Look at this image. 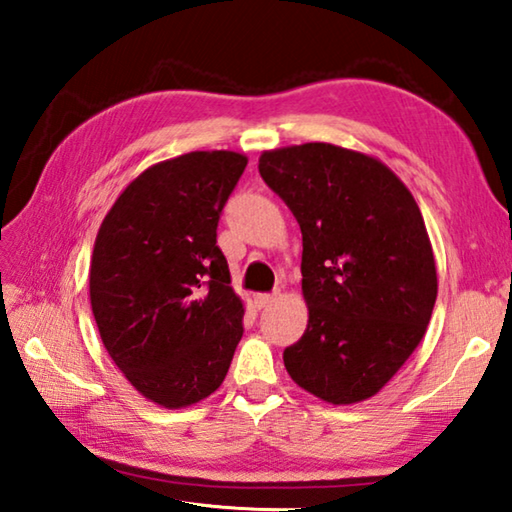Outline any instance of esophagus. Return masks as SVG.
Instances as JSON below:
<instances>
[{"mask_svg": "<svg viewBox=\"0 0 512 512\" xmlns=\"http://www.w3.org/2000/svg\"><path fill=\"white\" fill-rule=\"evenodd\" d=\"M275 298H277V291H273V293H259V296L255 298V305H257V309H264V307L271 305Z\"/></svg>", "mask_w": 512, "mask_h": 512, "instance_id": "esophagus-1", "label": "esophagus"}]
</instances>
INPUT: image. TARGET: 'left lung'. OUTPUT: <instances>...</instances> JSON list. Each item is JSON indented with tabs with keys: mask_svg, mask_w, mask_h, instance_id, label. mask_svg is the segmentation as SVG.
<instances>
[{
	"mask_svg": "<svg viewBox=\"0 0 512 512\" xmlns=\"http://www.w3.org/2000/svg\"><path fill=\"white\" fill-rule=\"evenodd\" d=\"M259 173L302 230L309 323L284 366L320 400H368L418 348L436 305L420 207L386 164L334 144L266 151Z\"/></svg>",
	"mask_w": 512,
	"mask_h": 512,
	"instance_id": "8db88e82",
	"label": "left lung"
}]
</instances>
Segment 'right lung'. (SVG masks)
Returning a JSON list of instances; mask_svg holds the SVG:
<instances>
[{
	"label": "right lung",
	"instance_id": "1",
	"mask_svg": "<svg viewBox=\"0 0 512 512\" xmlns=\"http://www.w3.org/2000/svg\"><path fill=\"white\" fill-rule=\"evenodd\" d=\"M246 164L232 151L153 164L99 228L90 300L101 341L137 391L167 409L212 395L244 334L216 228Z\"/></svg>",
	"mask_w": 512,
	"mask_h": 512
}]
</instances>
